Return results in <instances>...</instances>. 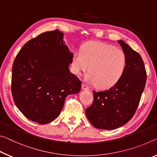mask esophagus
Segmentation results:
<instances>
[{
	"label": "esophagus",
	"instance_id": "34e87169",
	"mask_svg": "<svg viewBox=\"0 0 157 157\" xmlns=\"http://www.w3.org/2000/svg\"><path fill=\"white\" fill-rule=\"evenodd\" d=\"M82 89H83V90H89V88L88 86H87L85 83H82Z\"/></svg>",
	"mask_w": 157,
	"mask_h": 157
}]
</instances>
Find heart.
<instances>
[{
    "mask_svg": "<svg viewBox=\"0 0 157 157\" xmlns=\"http://www.w3.org/2000/svg\"><path fill=\"white\" fill-rule=\"evenodd\" d=\"M127 57L122 50L102 42H88L72 57L71 70L80 75L89 72L86 80L100 89H108L121 78L126 69Z\"/></svg>",
    "mask_w": 157,
    "mask_h": 157,
    "instance_id": "heart-1",
    "label": "heart"
}]
</instances>
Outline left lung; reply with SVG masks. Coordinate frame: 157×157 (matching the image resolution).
I'll return each mask as SVG.
<instances>
[{"mask_svg": "<svg viewBox=\"0 0 157 157\" xmlns=\"http://www.w3.org/2000/svg\"><path fill=\"white\" fill-rule=\"evenodd\" d=\"M118 43L127 57L124 73L110 88L93 91V102L86 110L87 118L96 128L113 130L128 122L136 112L145 86L147 74L141 56L124 40Z\"/></svg>", "mask_w": 157, "mask_h": 157, "instance_id": "obj_1", "label": "left lung"}]
</instances>
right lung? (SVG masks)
<instances>
[{"instance_id": "obj_1", "label": "right lung", "mask_w": 157, "mask_h": 157, "mask_svg": "<svg viewBox=\"0 0 157 157\" xmlns=\"http://www.w3.org/2000/svg\"><path fill=\"white\" fill-rule=\"evenodd\" d=\"M58 29L29 40L17 55L12 69L14 104L26 118L40 124L58 117L69 95L81 90V82L69 71L73 53Z\"/></svg>"}]
</instances>
